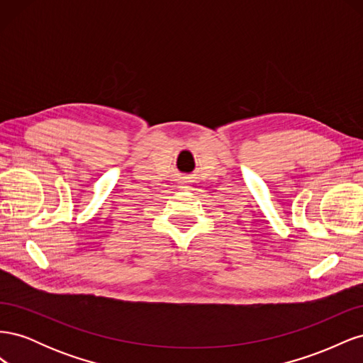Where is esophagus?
<instances>
[{"label":"esophagus","instance_id":"obj_1","mask_svg":"<svg viewBox=\"0 0 363 363\" xmlns=\"http://www.w3.org/2000/svg\"><path fill=\"white\" fill-rule=\"evenodd\" d=\"M179 188H180L182 191H188V189H191V184L188 183V180H183L182 184L179 186Z\"/></svg>","mask_w":363,"mask_h":363}]
</instances>
